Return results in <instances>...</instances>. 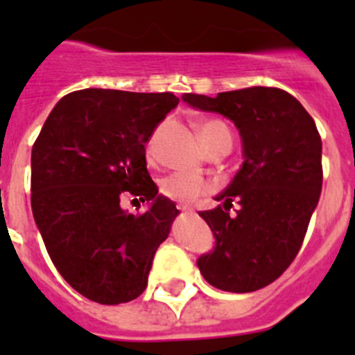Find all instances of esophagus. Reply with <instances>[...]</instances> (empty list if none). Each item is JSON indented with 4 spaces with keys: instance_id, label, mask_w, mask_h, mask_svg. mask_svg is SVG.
<instances>
[{
    "instance_id": "esophagus-1",
    "label": "esophagus",
    "mask_w": 355,
    "mask_h": 355,
    "mask_svg": "<svg viewBox=\"0 0 355 355\" xmlns=\"http://www.w3.org/2000/svg\"><path fill=\"white\" fill-rule=\"evenodd\" d=\"M177 207L182 211V213H192V207L189 206H177Z\"/></svg>"
}]
</instances>
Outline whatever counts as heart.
<instances>
[{
  "mask_svg": "<svg viewBox=\"0 0 355 355\" xmlns=\"http://www.w3.org/2000/svg\"><path fill=\"white\" fill-rule=\"evenodd\" d=\"M202 142L209 151L218 148L232 149V132L223 121L220 120H202L198 125ZM149 153H155V139L149 142ZM161 191L166 198L182 200V202H192V200L209 194L211 185L199 175L191 171H175L168 175L161 182Z\"/></svg>",
  "mask_w": 355,
  "mask_h": 355,
  "instance_id": "obj_1",
  "label": "heart"
}]
</instances>
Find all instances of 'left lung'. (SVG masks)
<instances>
[{
  "label": "left lung",
  "mask_w": 355,
  "mask_h": 355,
  "mask_svg": "<svg viewBox=\"0 0 355 355\" xmlns=\"http://www.w3.org/2000/svg\"><path fill=\"white\" fill-rule=\"evenodd\" d=\"M185 103L230 118L241 132L244 164L218 198L199 211L216 237L199 257L207 284L245 293L273 284L302 247L323 185L321 137L313 116L278 87H247L216 98L184 94ZM237 205L235 214L230 209Z\"/></svg>",
  "instance_id": "8db88e82"
}]
</instances>
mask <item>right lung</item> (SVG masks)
<instances>
[{
    "mask_svg": "<svg viewBox=\"0 0 355 355\" xmlns=\"http://www.w3.org/2000/svg\"><path fill=\"white\" fill-rule=\"evenodd\" d=\"M178 101L171 92L73 91L32 146L34 220L56 270L89 300L116 306L148 287L157 247L180 211L157 196L146 142ZM123 193L152 207L127 214Z\"/></svg>",
    "mask_w": 355,
    "mask_h": 355,
    "instance_id": "1",
    "label": "right lung"
}]
</instances>
